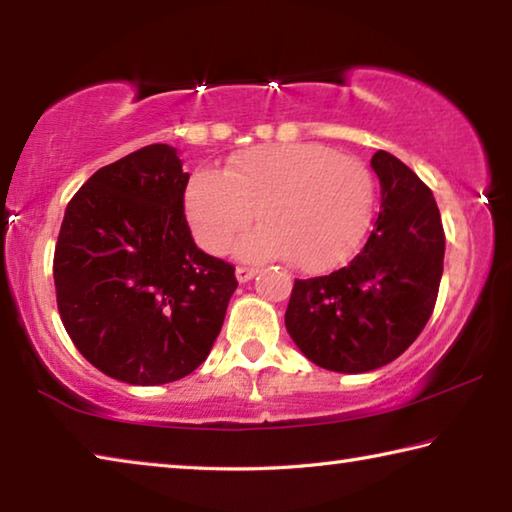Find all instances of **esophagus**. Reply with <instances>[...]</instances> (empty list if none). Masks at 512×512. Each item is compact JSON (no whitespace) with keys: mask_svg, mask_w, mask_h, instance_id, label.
Here are the masks:
<instances>
[{"mask_svg":"<svg viewBox=\"0 0 512 512\" xmlns=\"http://www.w3.org/2000/svg\"><path fill=\"white\" fill-rule=\"evenodd\" d=\"M255 275H257V268H253V266H237V280L239 282L253 280Z\"/></svg>","mask_w":512,"mask_h":512,"instance_id":"obj_1","label":"esophagus"}]
</instances>
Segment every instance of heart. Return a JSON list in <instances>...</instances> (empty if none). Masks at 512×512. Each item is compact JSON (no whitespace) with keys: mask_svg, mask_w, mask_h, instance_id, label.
Segmentation results:
<instances>
[{"mask_svg":"<svg viewBox=\"0 0 512 512\" xmlns=\"http://www.w3.org/2000/svg\"><path fill=\"white\" fill-rule=\"evenodd\" d=\"M375 183L366 164L325 144L253 146L232 155L223 173L196 171L185 189V214L198 246L223 255L241 230L237 255H291L307 273L348 259L366 235Z\"/></svg>","mask_w":512,"mask_h":512,"instance_id":"obj_1","label":"heart"}]
</instances>
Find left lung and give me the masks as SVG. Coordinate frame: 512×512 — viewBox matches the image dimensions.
<instances>
[{
    "mask_svg": "<svg viewBox=\"0 0 512 512\" xmlns=\"http://www.w3.org/2000/svg\"><path fill=\"white\" fill-rule=\"evenodd\" d=\"M372 169L381 207L366 246L339 271L296 280L284 325L305 357L334 372L377 370L409 348L436 307L445 232L431 189L395 155Z\"/></svg>",
    "mask_w": 512,
    "mask_h": 512,
    "instance_id": "1",
    "label": "left lung"
}]
</instances>
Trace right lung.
<instances>
[{
    "label": "right lung",
    "mask_w": 512,
    "mask_h": 512,
    "mask_svg": "<svg viewBox=\"0 0 512 512\" xmlns=\"http://www.w3.org/2000/svg\"><path fill=\"white\" fill-rule=\"evenodd\" d=\"M187 183L173 146H144L90 176L58 232L56 302L69 339L133 386L201 366L237 289L235 266L194 244Z\"/></svg>",
    "instance_id": "right-lung-1"
}]
</instances>
